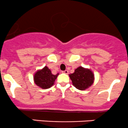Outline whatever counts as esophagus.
Segmentation results:
<instances>
[{
    "label": "esophagus",
    "mask_w": 128,
    "mask_h": 128,
    "mask_svg": "<svg viewBox=\"0 0 128 128\" xmlns=\"http://www.w3.org/2000/svg\"><path fill=\"white\" fill-rule=\"evenodd\" d=\"M68 70H64V71H62V74H68Z\"/></svg>",
    "instance_id": "34e87169"
}]
</instances>
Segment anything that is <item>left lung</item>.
Segmentation results:
<instances>
[{
    "instance_id": "8db88e82",
    "label": "left lung",
    "mask_w": 128,
    "mask_h": 128,
    "mask_svg": "<svg viewBox=\"0 0 128 128\" xmlns=\"http://www.w3.org/2000/svg\"><path fill=\"white\" fill-rule=\"evenodd\" d=\"M73 85L76 89L84 90L92 86L94 81V75L89 68L79 67L73 74L69 75Z\"/></svg>"
}]
</instances>
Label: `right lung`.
I'll return each mask as SVG.
<instances>
[{
    "label": "right lung",
    "instance_id": "1",
    "mask_svg": "<svg viewBox=\"0 0 128 128\" xmlns=\"http://www.w3.org/2000/svg\"><path fill=\"white\" fill-rule=\"evenodd\" d=\"M59 74L53 75L52 72L47 66H45L42 69L39 70L34 75V81L38 86L42 89H48L54 84L55 80Z\"/></svg>",
    "mask_w": 128,
    "mask_h": 128
}]
</instances>
